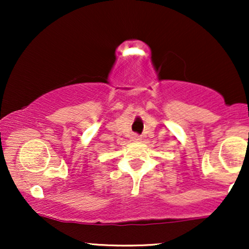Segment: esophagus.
<instances>
[{
  "label": "esophagus",
  "instance_id": "obj_1",
  "mask_svg": "<svg viewBox=\"0 0 249 249\" xmlns=\"http://www.w3.org/2000/svg\"><path fill=\"white\" fill-rule=\"evenodd\" d=\"M142 139V137L139 136V134H137V133H134V134H132V141L133 142H139Z\"/></svg>",
  "mask_w": 249,
  "mask_h": 249
}]
</instances>
